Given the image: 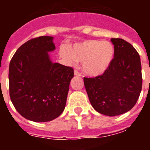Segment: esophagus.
Masks as SVG:
<instances>
[{"label":"esophagus","instance_id":"1","mask_svg":"<svg viewBox=\"0 0 150 150\" xmlns=\"http://www.w3.org/2000/svg\"><path fill=\"white\" fill-rule=\"evenodd\" d=\"M74 74H75V75H76V76H81V73H80L79 71H78L77 70H75Z\"/></svg>","mask_w":150,"mask_h":150}]
</instances>
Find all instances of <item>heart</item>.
Masks as SVG:
<instances>
[{"mask_svg":"<svg viewBox=\"0 0 150 150\" xmlns=\"http://www.w3.org/2000/svg\"><path fill=\"white\" fill-rule=\"evenodd\" d=\"M114 47L107 40H86L76 43L70 50L64 47L61 56L68 64L82 62V70L89 75H98L107 70L114 58Z\"/></svg>","mask_w":150,"mask_h":150,"instance_id":"heart-1","label":"heart"}]
</instances>
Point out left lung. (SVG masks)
Segmentation results:
<instances>
[{
  "mask_svg": "<svg viewBox=\"0 0 150 150\" xmlns=\"http://www.w3.org/2000/svg\"><path fill=\"white\" fill-rule=\"evenodd\" d=\"M114 58L103 74L84 78L90 103L100 114L117 116L130 110L142 90L140 57L133 46L123 39L111 38Z\"/></svg>",
  "mask_w": 150,
  "mask_h": 150,
  "instance_id": "8db88e82",
  "label": "left lung"
}]
</instances>
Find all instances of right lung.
<instances>
[{
  "label": "right lung",
  "mask_w": 150,
  "mask_h": 150,
  "mask_svg": "<svg viewBox=\"0 0 150 150\" xmlns=\"http://www.w3.org/2000/svg\"><path fill=\"white\" fill-rule=\"evenodd\" d=\"M55 45L52 36H40L22 44L9 64V94L14 107L25 118L46 122L64 110L71 67L53 63L48 52Z\"/></svg>",
  "instance_id": "right-lung-1"
}]
</instances>
